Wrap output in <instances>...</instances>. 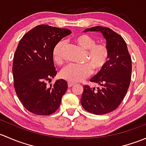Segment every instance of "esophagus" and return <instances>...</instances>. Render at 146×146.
Wrapping results in <instances>:
<instances>
[{"instance_id":"obj_1","label":"esophagus","mask_w":146,"mask_h":146,"mask_svg":"<svg viewBox=\"0 0 146 146\" xmlns=\"http://www.w3.org/2000/svg\"><path fill=\"white\" fill-rule=\"evenodd\" d=\"M75 83H73V82H68V88H71V87H73Z\"/></svg>"}]
</instances>
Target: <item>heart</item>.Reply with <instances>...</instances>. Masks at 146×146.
Instances as JSON below:
<instances>
[{"instance_id":"1","label":"heart","mask_w":146,"mask_h":146,"mask_svg":"<svg viewBox=\"0 0 146 146\" xmlns=\"http://www.w3.org/2000/svg\"><path fill=\"white\" fill-rule=\"evenodd\" d=\"M74 42L86 50L84 64H69L61 70L60 76L69 82H79L86 78L92 73H97L104 68L110 58V50L104 42H98L92 36L81 34L74 39ZM64 41H60L53 48L52 56L54 62L62 65L64 62L63 50Z\"/></svg>"}]
</instances>
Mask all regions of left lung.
I'll list each match as a JSON object with an SVG mask.
<instances>
[{"label": "left lung", "instance_id": "left-lung-1", "mask_svg": "<svg viewBox=\"0 0 146 146\" xmlns=\"http://www.w3.org/2000/svg\"><path fill=\"white\" fill-rule=\"evenodd\" d=\"M100 32L107 40L110 58L104 68L90 79L100 87L95 89L84 85L81 104L95 114H105L115 110L126 96L131 78L132 64L126 42L108 27L96 26L85 32Z\"/></svg>", "mask_w": 146, "mask_h": 146}]
</instances>
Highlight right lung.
I'll return each instance as SVG.
<instances>
[{"mask_svg": "<svg viewBox=\"0 0 146 146\" xmlns=\"http://www.w3.org/2000/svg\"><path fill=\"white\" fill-rule=\"evenodd\" d=\"M70 34V29L40 25L27 32L17 45L13 64L15 90L23 105L33 114L49 115L59 107L67 82L61 79L48 86L46 81L57 73L53 48Z\"/></svg>", "mask_w": 146, "mask_h": 146, "instance_id": "add662e5", "label": "right lung"}]
</instances>
